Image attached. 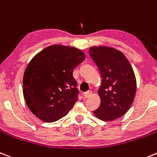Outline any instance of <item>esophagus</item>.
Listing matches in <instances>:
<instances>
[{"label": "esophagus", "mask_w": 157, "mask_h": 157, "mask_svg": "<svg viewBox=\"0 0 157 157\" xmlns=\"http://www.w3.org/2000/svg\"><path fill=\"white\" fill-rule=\"evenodd\" d=\"M91 94H92V91H86V92L84 93V98H88V97H90Z\"/></svg>", "instance_id": "1"}]
</instances>
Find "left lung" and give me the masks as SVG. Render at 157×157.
<instances>
[{
  "label": "left lung",
  "mask_w": 157,
  "mask_h": 157,
  "mask_svg": "<svg viewBox=\"0 0 157 157\" xmlns=\"http://www.w3.org/2000/svg\"><path fill=\"white\" fill-rule=\"evenodd\" d=\"M89 55L101 76L98 91L101 103L93 113L103 121H113L126 113L133 103L137 87L135 73L125 56L115 48L94 46L89 48Z\"/></svg>",
  "instance_id": "obj_1"
}]
</instances>
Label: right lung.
Listing matches in <instances>:
<instances>
[{"mask_svg":"<svg viewBox=\"0 0 157 157\" xmlns=\"http://www.w3.org/2000/svg\"><path fill=\"white\" fill-rule=\"evenodd\" d=\"M82 51L55 44L31 59L23 76V96L31 112L44 122L65 117L78 100L73 70L84 61Z\"/></svg>","mask_w":157,"mask_h":157,"instance_id":"obj_1","label":"right lung"}]
</instances>
